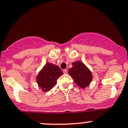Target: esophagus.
Here are the masks:
<instances>
[{
  "instance_id": "esophagus-1",
  "label": "esophagus",
  "mask_w": 128,
  "mask_h": 128,
  "mask_svg": "<svg viewBox=\"0 0 128 128\" xmlns=\"http://www.w3.org/2000/svg\"><path fill=\"white\" fill-rule=\"evenodd\" d=\"M63 72H64V74H67L68 73V71H67V70H64V71H63Z\"/></svg>"
}]
</instances>
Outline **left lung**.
<instances>
[{"instance_id": "left-lung-1", "label": "left lung", "mask_w": 128, "mask_h": 128, "mask_svg": "<svg viewBox=\"0 0 128 128\" xmlns=\"http://www.w3.org/2000/svg\"><path fill=\"white\" fill-rule=\"evenodd\" d=\"M72 65V68L68 70V74L72 76L74 83L82 88L89 86L93 78L90 70L80 61L73 62Z\"/></svg>"}]
</instances>
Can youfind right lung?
I'll return each mask as SVG.
<instances>
[{"label": "right lung", "mask_w": 128, "mask_h": 128, "mask_svg": "<svg viewBox=\"0 0 128 128\" xmlns=\"http://www.w3.org/2000/svg\"><path fill=\"white\" fill-rule=\"evenodd\" d=\"M63 74L58 66L46 63L36 76V82L44 92L50 91L56 84V80Z\"/></svg>", "instance_id": "obj_1"}]
</instances>
